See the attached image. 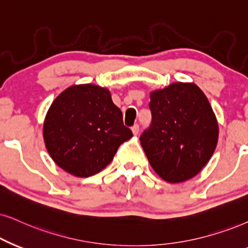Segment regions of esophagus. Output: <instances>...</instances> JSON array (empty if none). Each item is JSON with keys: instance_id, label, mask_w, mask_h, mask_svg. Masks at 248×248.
<instances>
[{"instance_id": "34e87169", "label": "esophagus", "mask_w": 248, "mask_h": 248, "mask_svg": "<svg viewBox=\"0 0 248 248\" xmlns=\"http://www.w3.org/2000/svg\"><path fill=\"white\" fill-rule=\"evenodd\" d=\"M131 130H133L134 135H137V134H139V131H140V126L137 124H135L134 126L131 127Z\"/></svg>"}]
</instances>
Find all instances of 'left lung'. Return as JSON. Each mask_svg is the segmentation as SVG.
Listing matches in <instances>:
<instances>
[{"label": "left lung", "instance_id": "1", "mask_svg": "<svg viewBox=\"0 0 248 248\" xmlns=\"http://www.w3.org/2000/svg\"><path fill=\"white\" fill-rule=\"evenodd\" d=\"M152 121L140 140L150 165L169 183L190 180L215 151L218 124L194 83L176 82L150 95Z\"/></svg>", "mask_w": 248, "mask_h": 248}]
</instances>
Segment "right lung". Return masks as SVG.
Listing matches in <instances>:
<instances>
[{
    "label": "right lung",
    "instance_id": "1",
    "mask_svg": "<svg viewBox=\"0 0 248 248\" xmlns=\"http://www.w3.org/2000/svg\"><path fill=\"white\" fill-rule=\"evenodd\" d=\"M133 137L106 88L79 84L52 102L43 124L50 156L74 176L89 177L112 161L119 146Z\"/></svg>",
    "mask_w": 248,
    "mask_h": 248
}]
</instances>
